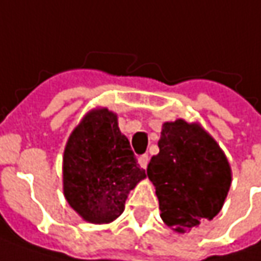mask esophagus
Segmentation results:
<instances>
[{"instance_id":"34e87169","label":"esophagus","mask_w":261,"mask_h":261,"mask_svg":"<svg viewBox=\"0 0 261 261\" xmlns=\"http://www.w3.org/2000/svg\"><path fill=\"white\" fill-rule=\"evenodd\" d=\"M148 161H149V156H148V154H142V155L138 156V163H139V166L142 167V168H146V166H148Z\"/></svg>"}]
</instances>
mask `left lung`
<instances>
[{
	"instance_id": "1",
	"label": "left lung",
	"mask_w": 261,
	"mask_h": 261,
	"mask_svg": "<svg viewBox=\"0 0 261 261\" xmlns=\"http://www.w3.org/2000/svg\"><path fill=\"white\" fill-rule=\"evenodd\" d=\"M158 148L146 174L155 186L163 221L186 232L218 215L231 186L219 145L199 125L178 119L163 125Z\"/></svg>"
}]
</instances>
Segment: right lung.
I'll list each match as a JSON object with an SVG mask.
<instances>
[{
    "instance_id": "right-lung-1",
    "label": "right lung",
    "mask_w": 261,
    "mask_h": 261,
    "mask_svg": "<svg viewBox=\"0 0 261 261\" xmlns=\"http://www.w3.org/2000/svg\"><path fill=\"white\" fill-rule=\"evenodd\" d=\"M117 117L107 109L90 112L71 134L64 152V193L88 222H112L126 197L145 178Z\"/></svg>"
}]
</instances>
